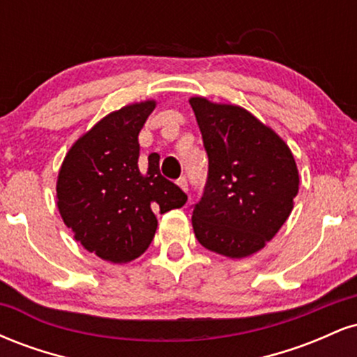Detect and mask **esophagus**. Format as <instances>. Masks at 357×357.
Instances as JSON below:
<instances>
[{
    "label": "esophagus",
    "mask_w": 357,
    "mask_h": 357,
    "mask_svg": "<svg viewBox=\"0 0 357 357\" xmlns=\"http://www.w3.org/2000/svg\"><path fill=\"white\" fill-rule=\"evenodd\" d=\"M178 186L181 188V190H183L184 192H188V179L184 178V176H183V178L178 179Z\"/></svg>",
    "instance_id": "34e87169"
}]
</instances>
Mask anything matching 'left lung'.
I'll list each match as a JSON object with an SVG mask.
<instances>
[{"label":"left lung","mask_w":357,"mask_h":357,"mask_svg":"<svg viewBox=\"0 0 357 357\" xmlns=\"http://www.w3.org/2000/svg\"><path fill=\"white\" fill-rule=\"evenodd\" d=\"M208 154V178L192 208L204 248L243 258L277 235L294 208L298 171L289 146L238 105L191 97Z\"/></svg>","instance_id":"1"}]
</instances>
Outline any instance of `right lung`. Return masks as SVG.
<instances>
[{
    "mask_svg": "<svg viewBox=\"0 0 357 357\" xmlns=\"http://www.w3.org/2000/svg\"><path fill=\"white\" fill-rule=\"evenodd\" d=\"M155 107L139 102L110 112L70 147L56 181L63 223L90 253L126 264L146 252L158 213L181 208L188 196L159 171V154L139 166V132Z\"/></svg>",
    "mask_w": 357,
    "mask_h": 357,
    "instance_id": "1",
    "label": "right lung"
}]
</instances>
